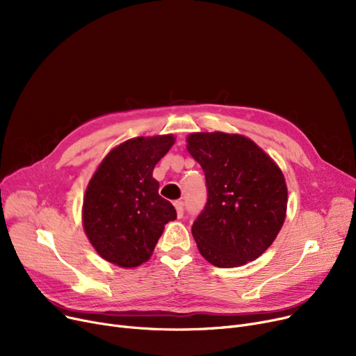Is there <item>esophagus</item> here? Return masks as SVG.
I'll return each instance as SVG.
<instances>
[{"mask_svg":"<svg viewBox=\"0 0 356 356\" xmlns=\"http://www.w3.org/2000/svg\"><path fill=\"white\" fill-rule=\"evenodd\" d=\"M175 208H176V212H177V216L181 218L183 216V212H184V208H183V202H175Z\"/></svg>","mask_w":356,"mask_h":356,"instance_id":"esophagus-1","label":"esophagus"}]
</instances>
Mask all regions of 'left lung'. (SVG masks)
<instances>
[{
  "label": "left lung",
  "mask_w": 356,
  "mask_h": 356,
  "mask_svg": "<svg viewBox=\"0 0 356 356\" xmlns=\"http://www.w3.org/2000/svg\"><path fill=\"white\" fill-rule=\"evenodd\" d=\"M186 141L208 188L207 207L192 227L199 252L219 268L257 259L286 220L289 192L282 168L241 134L192 133Z\"/></svg>",
  "instance_id": "1"
}]
</instances>
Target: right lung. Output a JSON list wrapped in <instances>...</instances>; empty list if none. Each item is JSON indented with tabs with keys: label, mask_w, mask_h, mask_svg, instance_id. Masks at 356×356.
I'll use <instances>...</instances> for the list:
<instances>
[{
	"label": "right lung",
	"mask_w": 356,
	"mask_h": 356,
	"mask_svg": "<svg viewBox=\"0 0 356 356\" xmlns=\"http://www.w3.org/2000/svg\"><path fill=\"white\" fill-rule=\"evenodd\" d=\"M173 134L136 137L114 147L92 175L83 195L82 225L108 263L134 268L149 259L173 204L159 195L156 164L173 147Z\"/></svg>",
	"instance_id": "obj_1"
}]
</instances>
